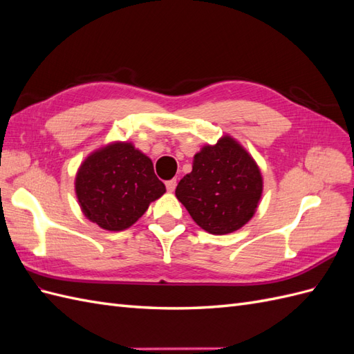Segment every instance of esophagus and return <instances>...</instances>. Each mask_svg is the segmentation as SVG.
Segmentation results:
<instances>
[{"mask_svg": "<svg viewBox=\"0 0 354 354\" xmlns=\"http://www.w3.org/2000/svg\"><path fill=\"white\" fill-rule=\"evenodd\" d=\"M165 186H167V190H168V192H171V194H173V192L176 190V186H177V180H176V178H173V180H168L167 183H165Z\"/></svg>", "mask_w": 354, "mask_h": 354, "instance_id": "34e87169", "label": "esophagus"}]
</instances>
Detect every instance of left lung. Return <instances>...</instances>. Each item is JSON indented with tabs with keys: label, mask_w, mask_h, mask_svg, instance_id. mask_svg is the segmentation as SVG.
Segmentation results:
<instances>
[{
	"label": "left lung",
	"mask_w": 354,
	"mask_h": 354,
	"mask_svg": "<svg viewBox=\"0 0 354 354\" xmlns=\"http://www.w3.org/2000/svg\"><path fill=\"white\" fill-rule=\"evenodd\" d=\"M263 194V176L254 158L229 134L205 145L192 171L178 181L177 199L211 234L236 232L248 223Z\"/></svg>",
	"instance_id": "8db88e82"
}]
</instances>
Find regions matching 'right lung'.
Masks as SVG:
<instances>
[{
  "instance_id": "1",
  "label": "right lung",
  "mask_w": 354,
  "mask_h": 354,
  "mask_svg": "<svg viewBox=\"0 0 354 354\" xmlns=\"http://www.w3.org/2000/svg\"><path fill=\"white\" fill-rule=\"evenodd\" d=\"M75 194L90 221L104 230L121 232L165 194V185L155 176L151 158L133 143L112 142L82 160Z\"/></svg>"
}]
</instances>
